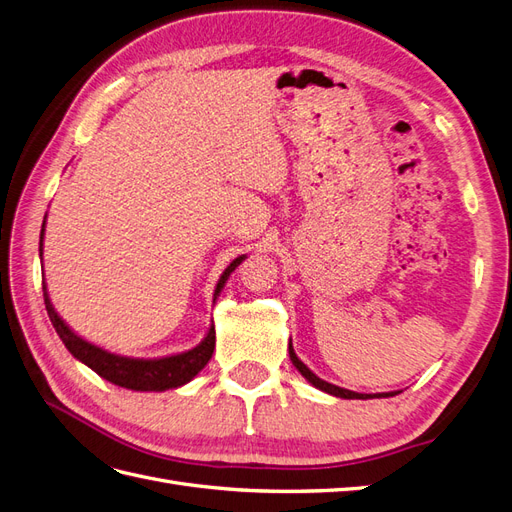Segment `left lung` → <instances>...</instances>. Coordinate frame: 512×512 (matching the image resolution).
Wrapping results in <instances>:
<instances>
[{"label":"left lung","instance_id":"1","mask_svg":"<svg viewBox=\"0 0 512 512\" xmlns=\"http://www.w3.org/2000/svg\"><path fill=\"white\" fill-rule=\"evenodd\" d=\"M288 352H290V361H292V365L297 367L299 371H301V376L307 380V382H312L316 389H320V391H324V393H329V395H335V397H342V399H374V397H391L393 393H378V395H361V393H354V391H348V389H342V386H335V384H329V382H324L322 378H318L312 369H309L307 365H303V361L299 359L297 354H294V350H292V344H288Z\"/></svg>","mask_w":512,"mask_h":512}]
</instances>
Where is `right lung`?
Masks as SVG:
<instances>
[{
	"mask_svg": "<svg viewBox=\"0 0 512 512\" xmlns=\"http://www.w3.org/2000/svg\"><path fill=\"white\" fill-rule=\"evenodd\" d=\"M42 237H44V224H42V232H40V256H42ZM241 260H245V256L235 258L226 267L218 286H215L213 301L220 297L228 275L241 265ZM42 290H44L46 312H49V318L53 322L59 339L66 344V348L70 350L74 359H79L89 369H94L98 376H102L104 380L113 382L117 386H123V389H130V391L177 389V386L190 382L198 374V371L209 363L211 354H213V348H215V329L213 327L209 329L207 337L196 348H192L188 352H181V354L164 356V359H130V356H119L113 352H106L94 344L85 342V339L76 335L74 331H70L68 324L57 316L55 307L51 305L44 282H42Z\"/></svg>",
	"mask_w": 512,
	"mask_h": 512,
	"instance_id": "add662e5",
	"label": "right lung"
}]
</instances>
